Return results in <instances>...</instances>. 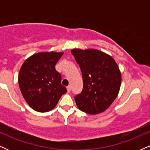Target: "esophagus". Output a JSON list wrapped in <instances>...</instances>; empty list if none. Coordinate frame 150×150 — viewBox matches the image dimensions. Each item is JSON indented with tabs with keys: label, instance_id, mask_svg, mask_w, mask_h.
Returning <instances> with one entry per match:
<instances>
[{
	"label": "esophagus",
	"instance_id": "obj_1",
	"mask_svg": "<svg viewBox=\"0 0 150 150\" xmlns=\"http://www.w3.org/2000/svg\"><path fill=\"white\" fill-rule=\"evenodd\" d=\"M67 90H68V92H70V91H71V87L70 86H68L67 87Z\"/></svg>",
	"mask_w": 150,
	"mask_h": 150
}]
</instances>
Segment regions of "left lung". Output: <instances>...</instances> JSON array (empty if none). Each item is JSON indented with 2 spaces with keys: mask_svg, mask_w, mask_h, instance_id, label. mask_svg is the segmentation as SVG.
Returning a JSON list of instances; mask_svg holds the SVG:
<instances>
[{
  "mask_svg": "<svg viewBox=\"0 0 150 150\" xmlns=\"http://www.w3.org/2000/svg\"><path fill=\"white\" fill-rule=\"evenodd\" d=\"M72 54L80 66L83 88L75 97L80 110L89 114L104 111L118 96L121 74L114 59L96 49H73Z\"/></svg>",
  "mask_w": 150,
  "mask_h": 150,
  "instance_id": "obj_1",
  "label": "left lung"
}]
</instances>
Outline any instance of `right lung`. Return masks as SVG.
Segmentation results:
<instances>
[{"instance_id": "right-lung-1", "label": "right lung", "mask_w": 150, "mask_h": 150, "mask_svg": "<svg viewBox=\"0 0 150 150\" xmlns=\"http://www.w3.org/2000/svg\"><path fill=\"white\" fill-rule=\"evenodd\" d=\"M63 53L42 52L32 55L22 65L18 83L25 101L35 111L47 112L67 92L61 75L55 68Z\"/></svg>"}]
</instances>
